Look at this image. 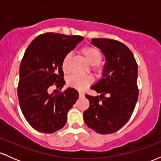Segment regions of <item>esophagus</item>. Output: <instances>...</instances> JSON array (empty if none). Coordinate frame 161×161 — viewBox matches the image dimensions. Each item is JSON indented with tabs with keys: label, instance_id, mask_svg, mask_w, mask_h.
<instances>
[{
	"label": "esophagus",
	"instance_id": "34e87169",
	"mask_svg": "<svg viewBox=\"0 0 161 161\" xmlns=\"http://www.w3.org/2000/svg\"><path fill=\"white\" fill-rule=\"evenodd\" d=\"M79 97H83L85 96V94L82 92H79Z\"/></svg>",
	"mask_w": 161,
	"mask_h": 161
}]
</instances>
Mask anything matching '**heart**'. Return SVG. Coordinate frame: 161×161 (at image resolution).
<instances>
[{
	"mask_svg": "<svg viewBox=\"0 0 161 161\" xmlns=\"http://www.w3.org/2000/svg\"><path fill=\"white\" fill-rule=\"evenodd\" d=\"M81 53L86 57L87 61L92 65L95 69L97 67V64L102 60V53L101 51L93 45H86L81 49ZM71 58V54L67 53L64 57L62 61V69L64 73L69 72V63ZM93 82L92 76H81L78 75H72L68 78L67 83L69 86L79 90H83L89 86Z\"/></svg>",
	"mask_w": 161,
	"mask_h": 161,
	"instance_id": "heart-1",
	"label": "heart"
}]
</instances>
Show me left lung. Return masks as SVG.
Wrapping results in <instances>:
<instances>
[{
    "label": "left lung",
    "mask_w": 161,
    "mask_h": 161,
    "mask_svg": "<svg viewBox=\"0 0 161 161\" xmlns=\"http://www.w3.org/2000/svg\"><path fill=\"white\" fill-rule=\"evenodd\" d=\"M92 44L106 59L103 78L92 87L100 96L86 94L90 105L83 113L86 124L100 134L116 132L130 119L138 97V65L126 45L116 40L93 38Z\"/></svg>",
    "instance_id": "8db88e82"
}]
</instances>
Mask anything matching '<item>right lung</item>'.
Returning a JSON list of instances; mask_svg holds the SVG:
<instances>
[{
	"label": "right lung",
	"mask_w": 161,
	"mask_h": 161,
	"mask_svg": "<svg viewBox=\"0 0 161 161\" xmlns=\"http://www.w3.org/2000/svg\"><path fill=\"white\" fill-rule=\"evenodd\" d=\"M79 36L47 32L36 37L25 50L19 66L17 94L23 114L38 132L53 133L66 123L67 113L79 98L75 88L49 94L65 84L64 57L83 40Z\"/></svg>",
	"instance_id": "add662e5"
}]
</instances>
